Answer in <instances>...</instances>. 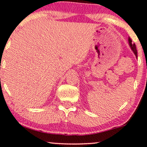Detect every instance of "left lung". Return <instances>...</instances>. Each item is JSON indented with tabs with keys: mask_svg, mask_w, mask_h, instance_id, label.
Returning a JSON list of instances; mask_svg holds the SVG:
<instances>
[{
	"mask_svg": "<svg viewBox=\"0 0 147 147\" xmlns=\"http://www.w3.org/2000/svg\"><path fill=\"white\" fill-rule=\"evenodd\" d=\"M128 42H129V47H130L131 49L132 50V51L134 52V53L135 54L136 57H137L138 55H137V50H136V45L134 43H131V42H132V41H131V38H129V37L128 38Z\"/></svg>",
	"mask_w": 147,
	"mask_h": 147,
	"instance_id": "left-lung-1",
	"label": "left lung"
}]
</instances>
